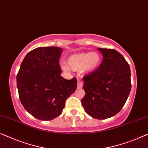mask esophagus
<instances>
[{"mask_svg": "<svg viewBox=\"0 0 148 148\" xmlns=\"http://www.w3.org/2000/svg\"><path fill=\"white\" fill-rule=\"evenodd\" d=\"M83 82L81 81H78V83H77V88L78 89H81L83 87Z\"/></svg>", "mask_w": 148, "mask_h": 148, "instance_id": "1", "label": "esophagus"}]
</instances>
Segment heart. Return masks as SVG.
I'll list each match as a JSON object with an SVG mask.
<instances>
[{
	"label": "heart",
	"mask_w": 148,
	"mask_h": 148,
	"mask_svg": "<svg viewBox=\"0 0 148 148\" xmlns=\"http://www.w3.org/2000/svg\"><path fill=\"white\" fill-rule=\"evenodd\" d=\"M100 56L97 53H82L75 54L69 57L68 64L74 71L84 69L86 72H91L98 67L100 63ZM63 69L67 70L66 65L63 66Z\"/></svg>",
	"instance_id": "1"
}]
</instances>
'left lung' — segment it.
Here are the masks:
<instances>
[{"instance_id": "obj_1", "label": "left lung", "mask_w": 148, "mask_h": 148, "mask_svg": "<svg viewBox=\"0 0 148 148\" xmlns=\"http://www.w3.org/2000/svg\"><path fill=\"white\" fill-rule=\"evenodd\" d=\"M103 61L99 67L83 77L85 96L81 103L93 118L105 119L117 113L125 105L131 91L129 64L115 49H98Z\"/></svg>"}]
</instances>
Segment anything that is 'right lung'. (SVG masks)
Here are the masks:
<instances>
[{
    "label": "right lung",
    "mask_w": 148,
    "mask_h": 148,
    "mask_svg": "<svg viewBox=\"0 0 148 148\" xmlns=\"http://www.w3.org/2000/svg\"><path fill=\"white\" fill-rule=\"evenodd\" d=\"M63 49L36 48L25 56L16 75L19 99L25 110L38 119L51 120L62 113L65 101L77 89L75 77L61 76L59 59Z\"/></svg>",
    "instance_id": "right-lung-1"
}]
</instances>
